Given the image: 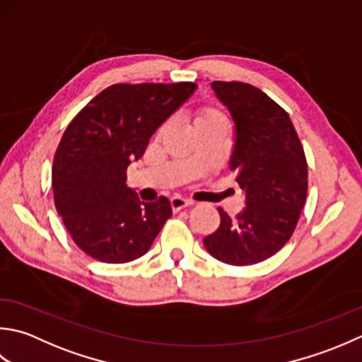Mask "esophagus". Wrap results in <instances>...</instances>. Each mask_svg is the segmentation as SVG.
Returning a JSON list of instances; mask_svg holds the SVG:
<instances>
[{
	"label": "esophagus",
	"mask_w": 362,
	"mask_h": 362,
	"mask_svg": "<svg viewBox=\"0 0 362 362\" xmlns=\"http://www.w3.org/2000/svg\"><path fill=\"white\" fill-rule=\"evenodd\" d=\"M192 204H194V202L187 200V198H182L180 195H175V197L170 198V206H172L173 212H178V211L187 208V206H192Z\"/></svg>",
	"instance_id": "obj_1"
}]
</instances>
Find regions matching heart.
<instances>
[{
	"label": "heart",
	"instance_id": "b5f03b06",
	"mask_svg": "<svg viewBox=\"0 0 362 362\" xmlns=\"http://www.w3.org/2000/svg\"><path fill=\"white\" fill-rule=\"evenodd\" d=\"M220 114L214 109H202L200 112L197 114V120H204V119H211V117H218Z\"/></svg>",
	"mask_w": 362,
	"mask_h": 362
}]
</instances>
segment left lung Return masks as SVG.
<instances>
[{
    "mask_svg": "<svg viewBox=\"0 0 362 362\" xmlns=\"http://www.w3.org/2000/svg\"><path fill=\"white\" fill-rule=\"evenodd\" d=\"M211 86L235 127L230 170L245 208L235 218L218 208L220 226L203 243L218 261L252 265L279 252L297 226L308 194L305 151L289 114L261 88L235 81Z\"/></svg>",
    "mask_w": 362,
    "mask_h": 362,
    "instance_id": "left-lung-1",
    "label": "left lung"
}]
</instances>
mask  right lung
I'll use <instances>...</instances> for the list:
<instances>
[{"mask_svg":"<svg viewBox=\"0 0 362 362\" xmlns=\"http://www.w3.org/2000/svg\"><path fill=\"white\" fill-rule=\"evenodd\" d=\"M195 88V83L114 84L65 129L51 172L54 204L73 242L93 259H137L172 217L165 197L139 200L127 186V168Z\"/></svg>","mask_w":362,"mask_h":362,"instance_id":"right-lung-1","label":"right lung"}]
</instances>
